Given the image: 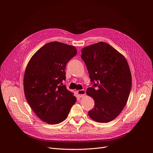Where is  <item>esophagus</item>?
<instances>
[{"instance_id": "1", "label": "esophagus", "mask_w": 153, "mask_h": 153, "mask_svg": "<svg viewBox=\"0 0 153 153\" xmlns=\"http://www.w3.org/2000/svg\"><path fill=\"white\" fill-rule=\"evenodd\" d=\"M77 94L79 97H83L85 95V91L84 90H78L77 91Z\"/></svg>"}]
</instances>
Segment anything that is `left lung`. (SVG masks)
<instances>
[{
  "label": "left lung",
  "mask_w": 153,
  "mask_h": 153,
  "mask_svg": "<svg viewBox=\"0 0 153 153\" xmlns=\"http://www.w3.org/2000/svg\"><path fill=\"white\" fill-rule=\"evenodd\" d=\"M81 51L93 83L86 90L94 100V108L88 115L97 122H110L123 110L131 90L128 62L122 54L103 42L84 47Z\"/></svg>",
  "instance_id": "left-lung-1"
}]
</instances>
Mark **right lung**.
<instances>
[{"mask_svg": "<svg viewBox=\"0 0 153 153\" xmlns=\"http://www.w3.org/2000/svg\"><path fill=\"white\" fill-rule=\"evenodd\" d=\"M77 54L74 46L51 42L40 48L30 60L24 79L26 99L43 122L57 124L69 114L76 98L62 81L65 68Z\"/></svg>", "mask_w": 153, "mask_h": 153, "instance_id": "add662e5", "label": "right lung"}]
</instances>
